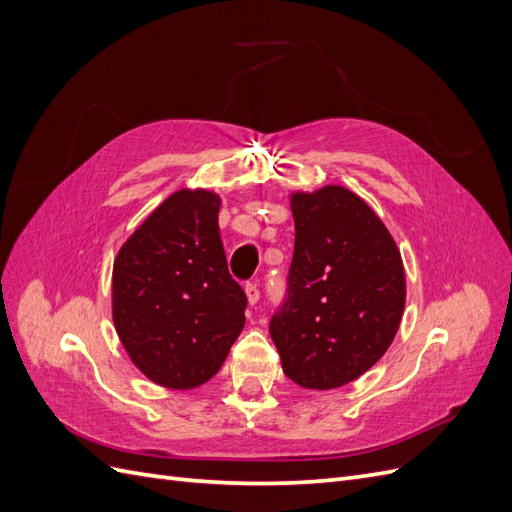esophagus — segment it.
I'll return each mask as SVG.
<instances>
[{"label":"esophagus","instance_id":"1","mask_svg":"<svg viewBox=\"0 0 512 512\" xmlns=\"http://www.w3.org/2000/svg\"><path fill=\"white\" fill-rule=\"evenodd\" d=\"M245 294H247V301H250V305H254V303H258V299H260V290H258V286L256 284H245Z\"/></svg>","mask_w":512,"mask_h":512}]
</instances>
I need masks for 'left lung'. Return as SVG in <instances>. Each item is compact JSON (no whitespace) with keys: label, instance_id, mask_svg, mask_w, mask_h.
<instances>
[{"label":"left lung","instance_id":"left-lung-1","mask_svg":"<svg viewBox=\"0 0 512 512\" xmlns=\"http://www.w3.org/2000/svg\"><path fill=\"white\" fill-rule=\"evenodd\" d=\"M294 254L269 333L303 389L344 386L389 350L406 305L401 254L363 198L342 188L290 196Z\"/></svg>","mask_w":512,"mask_h":512}]
</instances>
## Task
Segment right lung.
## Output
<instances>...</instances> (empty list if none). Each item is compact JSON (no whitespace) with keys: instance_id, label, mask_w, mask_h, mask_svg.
<instances>
[{"instance_id":"add662e5","label":"right lung","mask_w":512,"mask_h":512,"mask_svg":"<svg viewBox=\"0 0 512 512\" xmlns=\"http://www.w3.org/2000/svg\"><path fill=\"white\" fill-rule=\"evenodd\" d=\"M218 213V194L179 190L115 258L117 335L132 363L166 389L211 380L245 324L247 297L228 273Z\"/></svg>"}]
</instances>
